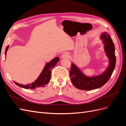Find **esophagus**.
<instances>
[{
	"label": "esophagus",
	"mask_w": 126,
	"mask_h": 126,
	"mask_svg": "<svg viewBox=\"0 0 126 126\" xmlns=\"http://www.w3.org/2000/svg\"><path fill=\"white\" fill-rule=\"evenodd\" d=\"M69 56V54L67 52H63L61 55V58H66Z\"/></svg>",
	"instance_id": "esophagus-1"
}]
</instances>
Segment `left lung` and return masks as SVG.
I'll return each instance as SVG.
<instances>
[{"mask_svg": "<svg viewBox=\"0 0 126 126\" xmlns=\"http://www.w3.org/2000/svg\"><path fill=\"white\" fill-rule=\"evenodd\" d=\"M100 38L104 44V51L109 60V64L105 71L101 74L93 76H87L80 68L72 63L70 71L71 81L77 88L83 90H91L99 88L107 82L116 66L115 45L107 32L101 33Z\"/></svg>", "mask_w": 126, "mask_h": 126, "instance_id": "8db88e82", "label": "left lung"}]
</instances>
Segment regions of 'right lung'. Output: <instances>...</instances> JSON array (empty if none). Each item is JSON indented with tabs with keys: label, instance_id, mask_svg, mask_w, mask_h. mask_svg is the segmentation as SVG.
I'll return each instance as SVG.
<instances>
[{
	"label": "right lung",
	"instance_id": "obj_1",
	"mask_svg": "<svg viewBox=\"0 0 126 126\" xmlns=\"http://www.w3.org/2000/svg\"><path fill=\"white\" fill-rule=\"evenodd\" d=\"M9 48V46L8 45L6 48V50L5 52V57H6L7 51L8 50ZM59 61V57H56L53 59H52L50 62H48L46 63L45 66L44 68L43 71H41L39 77L33 82L31 84H27L26 85H23L22 84H20L14 81L15 84L17 85L18 86L23 88L28 89H35L39 87H44L46 85L47 83L50 81L51 78V69L54 68L56 65L57 63Z\"/></svg>",
	"mask_w": 126,
	"mask_h": 126
}]
</instances>
